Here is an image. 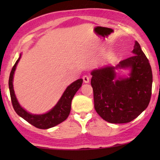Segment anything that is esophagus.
Masks as SVG:
<instances>
[{
	"label": "esophagus",
	"instance_id": "obj_1",
	"mask_svg": "<svg viewBox=\"0 0 160 160\" xmlns=\"http://www.w3.org/2000/svg\"><path fill=\"white\" fill-rule=\"evenodd\" d=\"M82 79H83L84 82L85 83H88L90 82V78H89V76H88V75H84L82 77Z\"/></svg>",
	"mask_w": 160,
	"mask_h": 160
}]
</instances>
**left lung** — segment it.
<instances>
[{
  "label": "left lung",
  "mask_w": 160,
  "mask_h": 160,
  "mask_svg": "<svg viewBox=\"0 0 160 160\" xmlns=\"http://www.w3.org/2000/svg\"><path fill=\"white\" fill-rule=\"evenodd\" d=\"M132 52L133 55L121 61L116 68H103L91 72L94 109L107 122H131L150 103L152 85L151 66L136 41ZM118 67L131 69L130 77L113 81L114 69Z\"/></svg>",
  "instance_id": "8db88e82"
}]
</instances>
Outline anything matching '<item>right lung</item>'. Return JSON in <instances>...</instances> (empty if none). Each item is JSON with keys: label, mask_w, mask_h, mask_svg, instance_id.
<instances>
[{"label": "right lung", "mask_w": 160, "mask_h": 160, "mask_svg": "<svg viewBox=\"0 0 160 160\" xmlns=\"http://www.w3.org/2000/svg\"><path fill=\"white\" fill-rule=\"evenodd\" d=\"M20 57L21 54L17 61L15 62L14 66L12 67L8 81L10 98H11L12 107L14 108L15 112L22 118L25 119V121H28V123L32 124V126L40 129L52 128V127L62 123L69 116L70 109H71L72 99L75 93L77 92V91L82 86L83 80L78 79L72 84H70L65 90L63 95L59 99L56 106L52 109H51L49 112L44 113V114H32L20 106L15 97L14 90H13V75H14L16 66L20 61Z\"/></svg>", "instance_id": "right-lung-1"}]
</instances>
